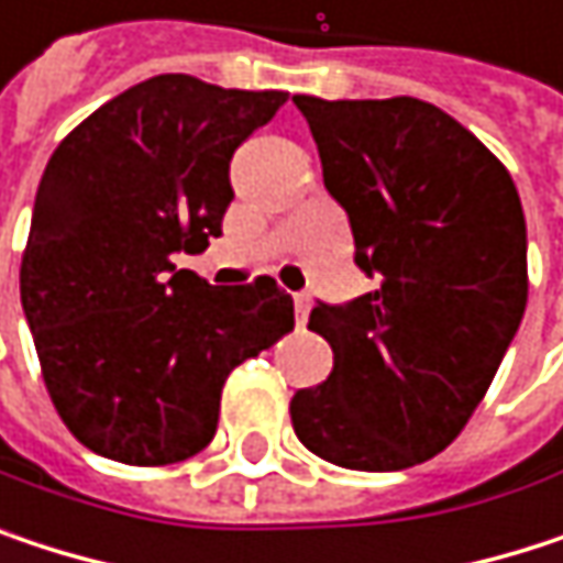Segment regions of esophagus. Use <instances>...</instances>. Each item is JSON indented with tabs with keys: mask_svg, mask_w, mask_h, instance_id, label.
Segmentation results:
<instances>
[{
	"mask_svg": "<svg viewBox=\"0 0 563 563\" xmlns=\"http://www.w3.org/2000/svg\"><path fill=\"white\" fill-rule=\"evenodd\" d=\"M309 306H312V299H309V292H296V296H292V309H296V325H306V316H309Z\"/></svg>",
	"mask_w": 563,
	"mask_h": 563,
	"instance_id": "esophagus-1",
	"label": "esophagus"
}]
</instances>
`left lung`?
<instances>
[{"label":"left lung","instance_id":"left-lung-1","mask_svg":"<svg viewBox=\"0 0 563 563\" xmlns=\"http://www.w3.org/2000/svg\"><path fill=\"white\" fill-rule=\"evenodd\" d=\"M375 289L319 302L332 372L289 400L316 456L394 473L446 450L486 397L528 302V238L508 169L417 97L296 93Z\"/></svg>","mask_w":563,"mask_h":563}]
</instances>
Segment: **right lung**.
Masks as SVG:
<instances>
[{"label": "right lung", "mask_w": 563, "mask_h": 563, "mask_svg": "<svg viewBox=\"0 0 563 563\" xmlns=\"http://www.w3.org/2000/svg\"><path fill=\"white\" fill-rule=\"evenodd\" d=\"M286 103L150 77L70 130L48 159L22 254V309L67 430L130 466H169L218 430L228 375L292 329L277 280L211 286L175 271L221 234L234 150Z\"/></svg>", "instance_id": "obj_1"}]
</instances>
